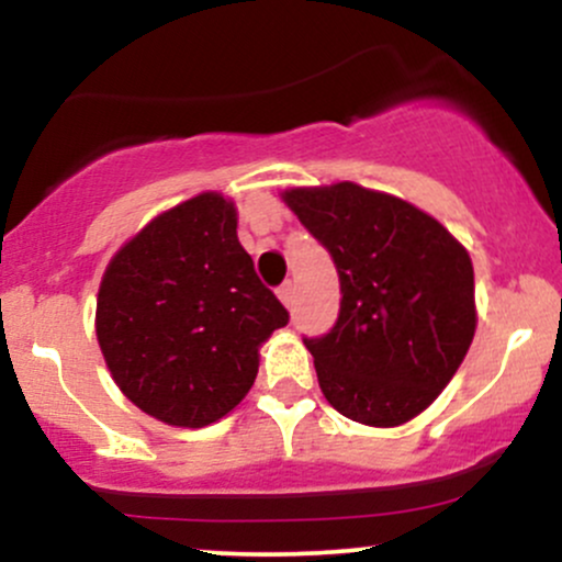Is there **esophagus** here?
Returning <instances> with one entry per match:
<instances>
[{
	"mask_svg": "<svg viewBox=\"0 0 562 562\" xmlns=\"http://www.w3.org/2000/svg\"><path fill=\"white\" fill-rule=\"evenodd\" d=\"M293 293H295V290H293V282H285V285H282L280 290H277V295H280V301L285 303L288 308L293 306Z\"/></svg>",
	"mask_w": 562,
	"mask_h": 562,
	"instance_id": "1",
	"label": "esophagus"
}]
</instances>
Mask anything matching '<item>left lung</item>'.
Here are the masks:
<instances>
[{
    "instance_id": "obj_1",
    "label": "left lung",
    "mask_w": 562,
    "mask_h": 562,
    "mask_svg": "<svg viewBox=\"0 0 562 562\" xmlns=\"http://www.w3.org/2000/svg\"><path fill=\"white\" fill-rule=\"evenodd\" d=\"M282 203L330 250L338 322L303 340L330 406L396 428L436 402L473 344V261L438 218L357 182L290 187Z\"/></svg>"
}]
</instances>
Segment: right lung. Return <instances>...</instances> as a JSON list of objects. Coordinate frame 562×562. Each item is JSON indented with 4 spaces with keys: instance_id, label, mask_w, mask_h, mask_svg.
Returning a JSON list of instances; mask_svg holds the SVG:
<instances>
[{
    "instance_id": "1",
    "label": "right lung",
    "mask_w": 562,
    "mask_h": 562,
    "mask_svg": "<svg viewBox=\"0 0 562 562\" xmlns=\"http://www.w3.org/2000/svg\"><path fill=\"white\" fill-rule=\"evenodd\" d=\"M288 312L237 240L235 200L200 192L115 250L97 290L94 333L111 378L173 428L222 420L259 375Z\"/></svg>"
}]
</instances>
